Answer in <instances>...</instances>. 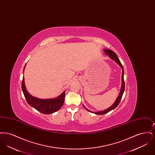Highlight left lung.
Returning <instances> with one entry per match:
<instances>
[{
    "label": "left lung",
    "mask_w": 155,
    "mask_h": 155,
    "mask_svg": "<svg viewBox=\"0 0 155 155\" xmlns=\"http://www.w3.org/2000/svg\"><path fill=\"white\" fill-rule=\"evenodd\" d=\"M104 51L105 52L106 54H107L112 60H114V61L118 64V65L121 67V68H122V70H123V71H122V86H121V91H120V92L119 96H118V97H117V99H116V101L114 102V103L111 107H110L109 109H106V110H105L101 111H99V112H95V113L94 112V113H95L96 114H103L107 113L109 112V111L111 110L115 109V108L118 106V104L120 103V101H121V97H122V96H123L124 91V89H125V83H124V68H123V65L121 64V63L120 60L118 59L117 54H116L114 52H113V51H111V50H109V49H104ZM85 109L86 110L89 111H90V112H92V111H91L88 110L85 107Z\"/></svg>",
    "instance_id": "obj_1"
}]
</instances>
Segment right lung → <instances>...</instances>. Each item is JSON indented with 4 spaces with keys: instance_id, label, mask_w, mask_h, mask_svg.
<instances>
[{
    "instance_id": "1",
    "label": "right lung",
    "mask_w": 155,
    "mask_h": 155,
    "mask_svg": "<svg viewBox=\"0 0 155 155\" xmlns=\"http://www.w3.org/2000/svg\"><path fill=\"white\" fill-rule=\"evenodd\" d=\"M24 67V68H25ZM21 88L24 95L25 97V99L27 103L31 106L33 107L40 112L45 114H51L59 109L62 107L65 97V91L63 92L60 96L54 99H41L37 97H33L30 95L25 89L24 84V78H22Z\"/></svg>"
}]
</instances>
